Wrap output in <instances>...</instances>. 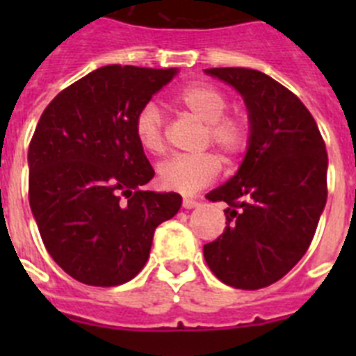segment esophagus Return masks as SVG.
Listing matches in <instances>:
<instances>
[{
	"label": "esophagus",
	"mask_w": 356,
	"mask_h": 356,
	"mask_svg": "<svg viewBox=\"0 0 356 356\" xmlns=\"http://www.w3.org/2000/svg\"><path fill=\"white\" fill-rule=\"evenodd\" d=\"M201 205V197H193V196H184V207L185 209H196Z\"/></svg>",
	"instance_id": "obj_1"
}]
</instances>
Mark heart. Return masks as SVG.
<instances>
[{
    "mask_svg": "<svg viewBox=\"0 0 356 356\" xmlns=\"http://www.w3.org/2000/svg\"><path fill=\"white\" fill-rule=\"evenodd\" d=\"M176 102L193 118L205 122L203 146L213 144L228 162L244 155L251 139L250 121L238 112H226L228 97L221 89L210 83H191L176 94ZM134 134L139 146L149 155L165 151V124L153 103L144 105L135 114ZM156 172L162 187L191 194L216 180L221 172V160L212 151L176 155L160 163Z\"/></svg>",
    "mask_w": 356,
    "mask_h": 356,
    "instance_id": "1",
    "label": "heart"
}]
</instances>
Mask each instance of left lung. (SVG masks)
Segmentation results:
<instances>
[{
  "instance_id": "1",
  "label": "left lung",
  "mask_w": 356,
  "mask_h": 356,
  "mask_svg": "<svg viewBox=\"0 0 356 356\" xmlns=\"http://www.w3.org/2000/svg\"><path fill=\"white\" fill-rule=\"evenodd\" d=\"M205 72L242 94L251 139L237 175L207 194L228 209L225 232L203 254L222 284L257 291L284 278L312 242L328 196L326 146L300 97L271 76L246 67Z\"/></svg>"
}]
</instances>
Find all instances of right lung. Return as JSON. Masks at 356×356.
<instances>
[{
    "instance_id": "obj_1",
    "label": "right lung",
    "mask_w": 356,
    "mask_h": 356,
    "mask_svg": "<svg viewBox=\"0 0 356 356\" xmlns=\"http://www.w3.org/2000/svg\"><path fill=\"white\" fill-rule=\"evenodd\" d=\"M176 69L105 65L58 92L28 149V197L44 246L85 285L130 282L153 235L181 207L176 193L140 191L155 176L134 134L135 114Z\"/></svg>"
}]
</instances>
